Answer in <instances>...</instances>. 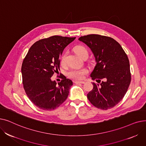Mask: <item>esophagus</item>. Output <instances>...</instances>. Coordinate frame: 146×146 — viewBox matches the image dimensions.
Listing matches in <instances>:
<instances>
[{"label":"esophagus","mask_w":146,"mask_h":146,"mask_svg":"<svg viewBox=\"0 0 146 146\" xmlns=\"http://www.w3.org/2000/svg\"><path fill=\"white\" fill-rule=\"evenodd\" d=\"M74 83H75V84H83V83H85V82H80V81H74Z\"/></svg>","instance_id":"esophagus-1"}]
</instances>
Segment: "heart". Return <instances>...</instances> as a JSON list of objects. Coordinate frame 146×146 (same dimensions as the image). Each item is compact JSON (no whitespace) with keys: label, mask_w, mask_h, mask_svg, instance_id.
Wrapping results in <instances>:
<instances>
[{"label":"heart","mask_w":146,"mask_h":146,"mask_svg":"<svg viewBox=\"0 0 146 146\" xmlns=\"http://www.w3.org/2000/svg\"><path fill=\"white\" fill-rule=\"evenodd\" d=\"M74 51L81 58L85 53H88L87 49L84 47V46H82V45L76 46L74 47ZM65 57H66V55L64 54L62 57V58H61V62L62 64L64 63V62ZM88 73V69L85 68H80V69H73V70H71L70 71H69L68 72V77H70L74 79L81 80L84 78L85 75L86 74Z\"/></svg>","instance_id":"1"}]
</instances>
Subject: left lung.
Instances as JSON below:
<instances>
[{
	"instance_id": "8db88e82",
	"label": "left lung",
	"mask_w": 146,
	"mask_h": 146,
	"mask_svg": "<svg viewBox=\"0 0 146 146\" xmlns=\"http://www.w3.org/2000/svg\"><path fill=\"white\" fill-rule=\"evenodd\" d=\"M79 40L92 51L96 65L90 74L94 88L87 95L89 101L106 110L117 105L125 96L131 82L128 58L121 45L113 38L98 34L81 36ZM103 79L104 81L100 82Z\"/></svg>"
}]
</instances>
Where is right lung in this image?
Listing matches in <instances>:
<instances>
[{
  "mask_svg": "<svg viewBox=\"0 0 146 146\" xmlns=\"http://www.w3.org/2000/svg\"><path fill=\"white\" fill-rule=\"evenodd\" d=\"M75 38L54 35L39 40L31 47L23 61L24 88L31 101L40 109L55 110L66 100L72 81L63 76L57 86L51 78L59 70L64 49Z\"/></svg>",
  "mask_w": 146,
  "mask_h": 146,
  "instance_id": "obj_1",
  "label": "right lung"
}]
</instances>
